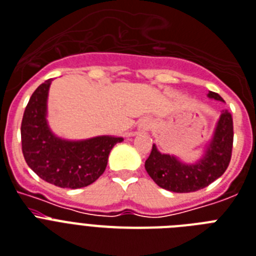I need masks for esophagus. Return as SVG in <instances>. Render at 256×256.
<instances>
[{
	"instance_id": "obj_1",
	"label": "esophagus",
	"mask_w": 256,
	"mask_h": 256,
	"mask_svg": "<svg viewBox=\"0 0 256 256\" xmlns=\"http://www.w3.org/2000/svg\"><path fill=\"white\" fill-rule=\"evenodd\" d=\"M152 121L150 120V118H143L140 120L138 124V130L139 132H148L150 128H152Z\"/></svg>"
}]
</instances>
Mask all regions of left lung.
<instances>
[{
	"label": "left lung",
	"mask_w": 256,
	"mask_h": 256,
	"mask_svg": "<svg viewBox=\"0 0 256 256\" xmlns=\"http://www.w3.org/2000/svg\"><path fill=\"white\" fill-rule=\"evenodd\" d=\"M208 97L224 102L218 93L209 92ZM232 117L228 110H224L200 160L192 164L184 163L174 155L162 154L152 144L144 168L160 188L176 193L196 192L224 175L232 159Z\"/></svg>",
	"instance_id": "left-lung-1"
}]
</instances>
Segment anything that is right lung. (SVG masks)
<instances>
[{"label": "right lung", "instance_id": "add662e5", "mask_svg": "<svg viewBox=\"0 0 256 256\" xmlns=\"http://www.w3.org/2000/svg\"><path fill=\"white\" fill-rule=\"evenodd\" d=\"M52 78L40 84L24 109L20 138L27 166L44 182L60 188H82L102 175L108 158L120 136H94L66 140L56 136L47 124V97Z\"/></svg>", "mask_w": 256, "mask_h": 256}]
</instances>
